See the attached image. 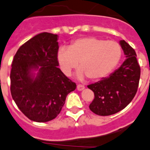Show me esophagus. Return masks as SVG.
Masks as SVG:
<instances>
[{"instance_id":"esophagus-1","label":"esophagus","mask_w":150,"mask_h":150,"mask_svg":"<svg viewBox=\"0 0 150 150\" xmlns=\"http://www.w3.org/2000/svg\"><path fill=\"white\" fill-rule=\"evenodd\" d=\"M84 88H85V86H83V85H82V84H78V86H77V89H78V91L83 90Z\"/></svg>"}]
</instances>
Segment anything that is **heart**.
Instances as JSON below:
<instances>
[{
  "mask_svg": "<svg viewBox=\"0 0 150 150\" xmlns=\"http://www.w3.org/2000/svg\"><path fill=\"white\" fill-rule=\"evenodd\" d=\"M120 44L115 40H104L96 37H85L74 40L68 50L60 49L58 63L63 73L70 76L72 71L79 68V79L89 77L91 80L103 79L113 72L121 59Z\"/></svg>",
  "mask_w": 150,
  "mask_h": 150,
  "instance_id": "1",
  "label": "heart"
}]
</instances>
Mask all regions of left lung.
<instances>
[{
  "instance_id": "8db88e82",
  "label": "left lung",
  "mask_w": 150,
  "mask_h": 150,
  "mask_svg": "<svg viewBox=\"0 0 150 150\" xmlns=\"http://www.w3.org/2000/svg\"><path fill=\"white\" fill-rule=\"evenodd\" d=\"M120 44L126 61L110 77L87 86L95 95L89 109L98 115H111L122 110L132 101L138 90L141 68L137 54L125 40H121Z\"/></svg>"
}]
</instances>
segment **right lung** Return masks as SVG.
<instances>
[{
  "mask_svg": "<svg viewBox=\"0 0 150 150\" xmlns=\"http://www.w3.org/2000/svg\"><path fill=\"white\" fill-rule=\"evenodd\" d=\"M58 35L43 33L18 49L12 63L11 95L19 110L36 122H47L61 112L76 83L58 68ZM38 69L34 79L30 71Z\"/></svg>",
  "mask_w": 150,
  "mask_h": 150,
  "instance_id": "add662e5",
  "label": "right lung"
}]
</instances>
